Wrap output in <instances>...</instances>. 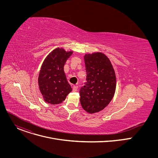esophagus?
Instances as JSON below:
<instances>
[{
  "instance_id": "obj_1",
  "label": "esophagus",
  "mask_w": 158,
  "mask_h": 158,
  "mask_svg": "<svg viewBox=\"0 0 158 158\" xmlns=\"http://www.w3.org/2000/svg\"><path fill=\"white\" fill-rule=\"evenodd\" d=\"M77 89H78V86H77V85H74L73 87V91L74 92L77 91Z\"/></svg>"
}]
</instances>
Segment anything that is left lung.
Wrapping results in <instances>:
<instances>
[{
	"label": "left lung",
	"instance_id": "obj_1",
	"mask_svg": "<svg viewBox=\"0 0 158 158\" xmlns=\"http://www.w3.org/2000/svg\"><path fill=\"white\" fill-rule=\"evenodd\" d=\"M86 82L80 89L82 108L90 114L103 110L114 97L116 77L109 58L102 52L85 54L84 57Z\"/></svg>",
	"mask_w": 158,
	"mask_h": 158
}]
</instances>
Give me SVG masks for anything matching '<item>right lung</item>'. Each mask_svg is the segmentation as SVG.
Segmentation results:
<instances>
[{"mask_svg":"<svg viewBox=\"0 0 158 158\" xmlns=\"http://www.w3.org/2000/svg\"><path fill=\"white\" fill-rule=\"evenodd\" d=\"M73 53V51L67 52L57 48L44 59L39 72L38 84L40 93L46 102L53 105L60 104L72 91L64 66Z\"/></svg>","mask_w":158,"mask_h":158,"instance_id":"1","label":"right lung"}]
</instances>
